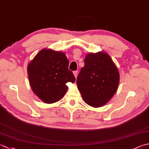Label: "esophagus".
Returning a JSON list of instances; mask_svg holds the SVG:
<instances>
[{
    "label": "esophagus",
    "instance_id": "obj_1",
    "mask_svg": "<svg viewBox=\"0 0 149 149\" xmlns=\"http://www.w3.org/2000/svg\"><path fill=\"white\" fill-rule=\"evenodd\" d=\"M73 74H74L75 77L76 78L77 76V74H78V71H74V72H73Z\"/></svg>",
    "mask_w": 149,
    "mask_h": 149
}]
</instances>
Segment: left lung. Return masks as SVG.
<instances>
[{"instance_id":"obj_1","label":"left lung","mask_w":149,"mask_h":149,"mask_svg":"<svg viewBox=\"0 0 149 149\" xmlns=\"http://www.w3.org/2000/svg\"><path fill=\"white\" fill-rule=\"evenodd\" d=\"M118 70L107 54L89 53L77 78V85L84 101L94 107H102L118 89Z\"/></svg>"}]
</instances>
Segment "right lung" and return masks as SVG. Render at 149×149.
I'll return each instance as SVG.
<instances>
[{
	"label": "right lung",
	"mask_w": 149,
	"mask_h": 149,
	"mask_svg": "<svg viewBox=\"0 0 149 149\" xmlns=\"http://www.w3.org/2000/svg\"><path fill=\"white\" fill-rule=\"evenodd\" d=\"M69 61L64 52L43 49L27 66L31 87L43 102L52 104L64 97L66 83H74L75 78L68 70Z\"/></svg>",
	"instance_id": "right-lung-1"
}]
</instances>
